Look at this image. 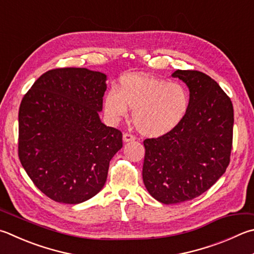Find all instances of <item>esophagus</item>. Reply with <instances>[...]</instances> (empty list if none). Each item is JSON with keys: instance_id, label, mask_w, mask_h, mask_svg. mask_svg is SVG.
<instances>
[{"instance_id": "esophagus-1", "label": "esophagus", "mask_w": 254, "mask_h": 254, "mask_svg": "<svg viewBox=\"0 0 254 254\" xmlns=\"http://www.w3.org/2000/svg\"><path fill=\"white\" fill-rule=\"evenodd\" d=\"M135 136L131 134V133H124L123 134V141L124 142H130V141H134Z\"/></svg>"}]
</instances>
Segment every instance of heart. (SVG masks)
I'll return each mask as SVG.
<instances>
[{
  "instance_id": "b5f03b06",
  "label": "heart",
  "mask_w": 254,
  "mask_h": 254,
  "mask_svg": "<svg viewBox=\"0 0 254 254\" xmlns=\"http://www.w3.org/2000/svg\"><path fill=\"white\" fill-rule=\"evenodd\" d=\"M134 110L133 122L141 134L161 136L172 131L186 117L189 94L179 83L146 74H128L119 82L118 91L104 95V112L112 121L126 118Z\"/></svg>"
}]
</instances>
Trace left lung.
I'll return each instance as SVG.
<instances>
[{"instance_id": "1", "label": "left lung", "mask_w": 254, "mask_h": 254, "mask_svg": "<svg viewBox=\"0 0 254 254\" xmlns=\"http://www.w3.org/2000/svg\"><path fill=\"white\" fill-rule=\"evenodd\" d=\"M172 77L190 91L186 117L167 134L143 141V182L164 204L209 190L228 168L233 141V105L218 83L195 70H178Z\"/></svg>"}]
</instances>
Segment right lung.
<instances>
[{"label":"right lung","mask_w":254,"mask_h":254,"mask_svg":"<svg viewBox=\"0 0 254 254\" xmlns=\"http://www.w3.org/2000/svg\"><path fill=\"white\" fill-rule=\"evenodd\" d=\"M107 75L83 67L45 72L23 96L18 159L51 200L77 204L102 190L122 132L101 122Z\"/></svg>","instance_id":"add662e5"}]
</instances>
